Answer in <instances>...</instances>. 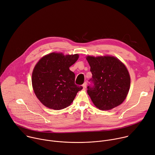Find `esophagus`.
Segmentation results:
<instances>
[{"mask_svg":"<svg viewBox=\"0 0 155 155\" xmlns=\"http://www.w3.org/2000/svg\"><path fill=\"white\" fill-rule=\"evenodd\" d=\"M87 82H85L83 84H82V87H83V88L84 89H85V88H86L87 87Z\"/></svg>","mask_w":155,"mask_h":155,"instance_id":"34e87169","label":"esophagus"}]
</instances>
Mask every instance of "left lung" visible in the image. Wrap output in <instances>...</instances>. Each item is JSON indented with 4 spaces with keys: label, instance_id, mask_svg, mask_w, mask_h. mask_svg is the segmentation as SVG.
Here are the masks:
<instances>
[{
    "label": "left lung",
    "instance_id": "obj_1",
    "mask_svg": "<svg viewBox=\"0 0 155 155\" xmlns=\"http://www.w3.org/2000/svg\"><path fill=\"white\" fill-rule=\"evenodd\" d=\"M92 78L87 93L101 110L121 105L129 92L130 78L125 65L114 57H87Z\"/></svg>",
    "mask_w": 155,
    "mask_h": 155
}]
</instances>
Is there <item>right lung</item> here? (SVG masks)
I'll return each instance as SVG.
<instances>
[{
	"mask_svg": "<svg viewBox=\"0 0 155 155\" xmlns=\"http://www.w3.org/2000/svg\"><path fill=\"white\" fill-rule=\"evenodd\" d=\"M78 54L51 53L42 58L34 67L32 84L38 98L45 107L59 110L70 105L82 86L75 84V74L70 70Z\"/></svg>",
	"mask_w": 155,
	"mask_h": 155,
	"instance_id": "1",
	"label": "right lung"
}]
</instances>
